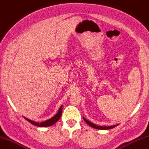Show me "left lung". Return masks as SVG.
Segmentation results:
<instances>
[{
  "label": "left lung",
  "mask_w": 149,
  "mask_h": 149,
  "mask_svg": "<svg viewBox=\"0 0 149 149\" xmlns=\"http://www.w3.org/2000/svg\"><path fill=\"white\" fill-rule=\"evenodd\" d=\"M84 118V121L86 122L87 124H88L89 126L93 127V128H95V129H101V130H107V129H113L114 128V127H117L118 125V124L115 125H113V126H109V127H103V126H98V125H96L93 124V123H91L90 121H89L88 120H87L86 118Z\"/></svg>",
  "instance_id": "left-lung-1"
}]
</instances>
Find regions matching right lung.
I'll list each match as a JSON object with an SVG mask.
<instances>
[{"mask_svg": "<svg viewBox=\"0 0 149 149\" xmlns=\"http://www.w3.org/2000/svg\"><path fill=\"white\" fill-rule=\"evenodd\" d=\"M62 105L60 107V109H59V111H58V112L56 113V114L54 115V117H52L51 119L47 120V121H44L42 123H37V122L33 121H32V120L28 119L26 117H24V118L27 120L28 122H30V123L34 125H35V126H38L40 127H45L52 126V125H53L54 124H55L60 119L61 115H62Z\"/></svg>", "mask_w": 149, "mask_h": 149, "instance_id": "add662e5", "label": "right lung"}]
</instances>
